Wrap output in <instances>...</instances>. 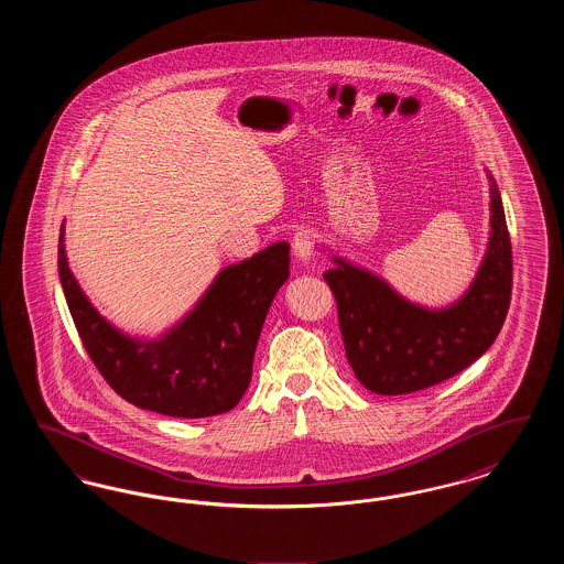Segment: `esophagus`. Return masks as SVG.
<instances>
[{
	"label": "esophagus",
	"mask_w": 564,
	"mask_h": 564,
	"mask_svg": "<svg viewBox=\"0 0 564 564\" xmlns=\"http://www.w3.org/2000/svg\"><path fill=\"white\" fill-rule=\"evenodd\" d=\"M313 249H315V232L313 230L295 232L294 241H292V251H294L297 262L308 264L311 258H313Z\"/></svg>",
	"instance_id": "34e87169"
}]
</instances>
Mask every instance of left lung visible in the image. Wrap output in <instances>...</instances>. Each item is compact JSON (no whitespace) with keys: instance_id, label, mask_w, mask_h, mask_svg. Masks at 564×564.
I'll return each mask as SVG.
<instances>
[{"instance_id":"8db88e82","label":"left lung","mask_w":564,"mask_h":564,"mask_svg":"<svg viewBox=\"0 0 564 564\" xmlns=\"http://www.w3.org/2000/svg\"><path fill=\"white\" fill-rule=\"evenodd\" d=\"M490 182V235L469 290L444 308L398 294L384 279L334 256L327 281L357 380L378 395L444 382L480 359L499 336L511 297V242L501 194Z\"/></svg>"}]
</instances>
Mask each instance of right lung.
<instances>
[{"label":"right lung","mask_w":564,"mask_h":564,"mask_svg":"<svg viewBox=\"0 0 564 564\" xmlns=\"http://www.w3.org/2000/svg\"><path fill=\"white\" fill-rule=\"evenodd\" d=\"M58 276L82 345L120 398L164 416L205 419L232 410L249 387L267 313L290 276V245L219 270L188 315L154 340L120 332L90 304L69 270L65 224Z\"/></svg>","instance_id":"right-lung-1"}]
</instances>
